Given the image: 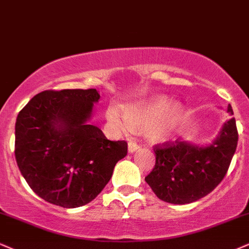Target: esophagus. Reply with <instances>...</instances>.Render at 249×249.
I'll use <instances>...</instances> for the list:
<instances>
[{
	"mask_svg": "<svg viewBox=\"0 0 249 249\" xmlns=\"http://www.w3.org/2000/svg\"><path fill=\"white\" fill-rule=\"evenodd\" d=\"M139 149H140V145L136 142H134V141H129V142H128V152L129 153H134Z\"/></svg>",
	"mask_w": 249,
	"mask_h": 249,
	"instance_id": "1",
	"label": "esophagus"
}]
</instances>
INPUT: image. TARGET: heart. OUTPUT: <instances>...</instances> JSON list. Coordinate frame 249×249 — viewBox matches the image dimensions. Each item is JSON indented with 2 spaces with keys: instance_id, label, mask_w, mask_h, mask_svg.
I'll use <instances>...</instances> for the list:
<instances>
[{
  "instance_id": "b5f03b06",
  "label": "heart",
  "mask_w": 249,
  "mask_h": 249,
  "mask_svg": "<svg viewBox=\"0 0 249 249\" xmlns=\"http://www.w3.org/2000/svg\"><path fill=\"white\" fill-rule=\"evenodd\" d=\"M170 104L168 97L157 96L143 103L125 105L122 108L124 115L115 107H109L106 119L109 127L119 134L129 133L133 124H150L146 137L151 142H162L171 136L183 113L180 104Z\"/></svg>"
}]
</instances>
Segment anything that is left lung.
Masks as SVG:
<instances>
[{"instance_id":"obj_1","label":"left lung","mask_w":249,"mask_h":249,"mask_svg":"<svg viewBox=\"0 0 249 249\" xmlns=\"http://www.w3.org/2000/svg\"><path fill=\"white\" fill-rule=\"evenodd\" d=\"M228 112L233 115L231 105ZM238 144L235 119L220 128L211 143L196 144L177 140L156 148V165L146 183L161 201L187 204L204 197L219 185L229 170Z\"/></svg>"}]
</instances>
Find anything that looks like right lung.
<instances>
[{"mask_svg":"<svg viewBox=\"0 0 249 249\" xmlns=\"http://www.w3.org/2000/svg\"><path fill=\"white\" fill-rule=\"evenodd\" d=\"M96 89L40 92L20 110L15 125V156L21 176L39 197L78 208L97 197L127 142L109 141L90 124Z\"/></svg>","mask_w":249,"mask_h":249,"instance_id":"obj_1","label":"right lung"}]
</instances>
